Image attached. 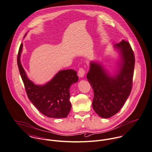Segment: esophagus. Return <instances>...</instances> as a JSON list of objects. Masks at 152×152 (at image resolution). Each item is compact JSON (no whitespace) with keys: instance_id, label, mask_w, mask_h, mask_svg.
Returning a JSON list of instances; mask_svg holds the SVG:
<instances>
[{"instance_id":"esophagus-1","label":"esophagus","mask_w":152,"mask_h":152,"mask_svg":"<svg viewBox=\"0 0 152 152\" xmlns=\"http://www.w3.org/2000/svg\"><path fill=\"white\" fill-rule=\"evenodd\" d=\"M86 73V70L83 67H80L78 71V76L80 77H83L85 75V74Z\"/></svg>"}]
</instances>
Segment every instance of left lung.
I'll list each match as a JSON object with an SVG mask.
<instances>
[{
  "label": "left lung",
  "instance_id": "left-lung-1",
  "mask_svg": "<svg viewBox=\"0 0 152 152\" xmlns=\"http://www.w3.org/2000/svg\"><path fill=\"white\" fill-rule=\"evenodd\" d=\"M120 51L121 65L118 73L111 76L103 67L91 62L87 79L94 93L92 107L102 118H108L123 107L133 86L135 57L130 43L124 40L115 45Z\"/></svg>",
  "mask_w": 152,
  "mask_h": 152
}]
</instances>
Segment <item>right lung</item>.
<instances>
[{"label":"right lung","mask_w":152,"mask_h":152,"mask_svg":"<svg viewBox=\"0 0 152 152\" xmlns=\"http://www.w3.org/2000/svg\"><path fill=\"white\" fill-rule=\"evenodd\" d=\"M20 44L17 63L29 99L44 115L54 118H66L71 110L70 88L78 81L77 73L73 69L60 71L53 79L42 86L35 85L28 79L20 61Z\"/></svg>","instance_id":"obj_1"}]
</instances>
